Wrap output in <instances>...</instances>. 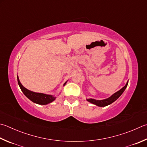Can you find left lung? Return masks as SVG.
<instances>
[{
    "label": "left lung",
    "mask_w": 147,
    "mask_h": 147,
    "mask_svg": "<svg viewBox=\"0 0 147 147\" xmlns=\"http://www.w3.org/2000/svg\"><path fill=\"white\" fill-rule=\"evenodd\" d=\"M127 84H128V82H127V84H125V86L121 88L120 90H119L117 93H114L111 96H110L109 98H108L107 99L102 100H97L89 98V99H87V100L88 102H91V103L95 104L96 106H100V107H104V106H108V105L113 103V102H115L116 100H117L119 97H120V96L123 93V91H125V88L127 86Z\"/></svg>",
    "instance_id": "1"
}]
</instances>
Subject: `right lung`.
Returning <instances> with one entry per match:
<instances>
[{
	"mask_svg": "<svg viewBox=\"0 0 147 147\" xmlns=\"http://www.w3.org/2000/svg\"><path fill=\"white\" fill-rule=\"evenodd\" d=\"M17 80H18V83L19 86H20L21 90L24 94L26 95L27 98L30 99V100L32 101L34 103H36L38 104H41V105H45L49 103H51L53 100H54L56 97L53 96L52 95H46V94L43 93H35L33 92V91H29L26 88H24L23 86L22 85L20 81H19L18 77H17ZM66 83H65V85Z\"/></svg>",
	"mask_w": 147,
	"mask_h": 147,
	"instance_id": "add662e5",
	"label": "right lung"
}]
</instances>
